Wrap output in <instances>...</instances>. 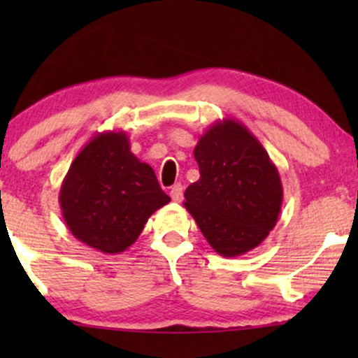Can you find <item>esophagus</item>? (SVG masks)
I'll list each match as a JSON object with an SVG mask.
<instances>
[{
	"instance_id": "1",
	"label": "esophagus",
	"mask_w": 358,
	"mask_h": 358,
	"mask_svg": "<svg viewBox=\"0 0 358 358\" xmlns=\"http://www.w3.org/2000/svg\"><path fill=\"white\" fill-rule=\"evenodd\" d=\"M169 195H171V199L174 200V202H182L184 187L180 184L173 185V187H171V190H169Z\"/></svg>"
}]
</instances>
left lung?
I'll use <instances>...</instances> for the list:
<instances>
[{
    "mask_svg": "<svg viewBox=\"0 0 358 358\" xmlns=\"http://www.w3.org/2000/svg\"><path fill=\"white\" fill-rule=\"evenodd\" d=\"M194 158L200 179L185 189L184 207L220 256L252 251L280 213L283 187L277 166L248 127L233 119L210 125Z\"/></svg>",
    "mask_w": 358,
    "mask_h": 358,
    "instance_id": "obj_1",
    "label": "left lung"
}]
</instances>
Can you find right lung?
<instances>
[{
	"label": "right lung",
	"mask_w": 358,
	"mask_h": 358,
	"mask_svg": "<svg viewBox=\"0 0 358 358\" xmlns=\"http://www.w3.org/2000/svg\"><path fill=\"white\" fill-rule=\"evenodd\" d=\"M58 202L78 241L104 254H119L171 199L153 168L131 153L125 131L109 130L92 136L73 159Z\"/></svg>",
	"instance_id": "add662e5"
}]
</instances>
